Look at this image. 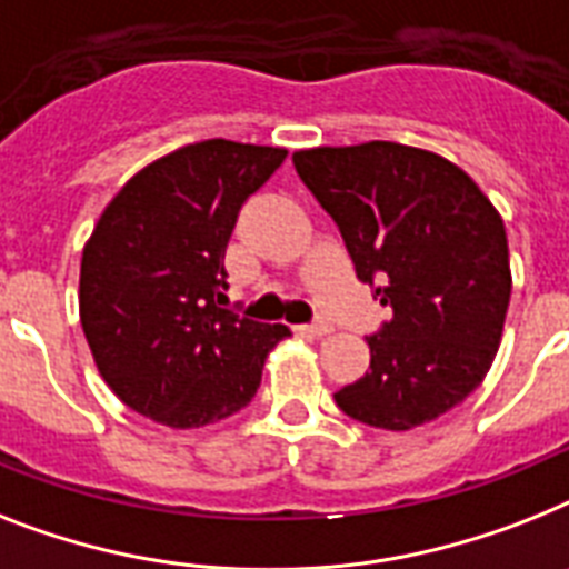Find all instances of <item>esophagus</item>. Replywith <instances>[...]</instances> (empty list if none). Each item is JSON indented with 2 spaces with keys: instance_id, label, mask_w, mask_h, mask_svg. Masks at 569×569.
Wrapping results in <instances>:
<instances>
[{
  "instance_id": "1",
  "label": "esophagus",
  "mask_w": 569,
  "mask_h": 569,
  "mask_svg": "<svg viewBox=\"0 0 569 569\" xmlns=\"http://www.w3.org/2000/svg\"><path fill=\"white\" fill-rule=\"evenodd\" d=\"M296 331H302V335L308 337H326L331 335V326H328V322H313V326H299Z\"/></svg>"
}]
</instances>
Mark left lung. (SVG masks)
Instances as JSON below:
<instances>
[{"label": "left lung", "mask_w": 569, "mask_h": 569, "mask_svg": "<svg viewBox=\"0 0 569 569\" xmlns=\"http://www.w3.org/2000/svg\"><path fill=\"white\" fill-rule=\"evenodd\" d=\"M293 166L340 227L358 279L392 308L369 337V372L335 392L337 407L398 433L439 419L500 349L511 296L500 211L462 168L410 144L308 148Z\"/></svg>", "instance_id": "8db88e82"}]
</instances>
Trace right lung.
Instances as JSON below:
<instances>
[{"label":"right lung","mask_w":569,"mask_h":569,"mask_svg":"<svg viewBox=\"0 0 569 569\" xmlns=\"http://www.w3.org/2000/svg\"><path fill=\"white\" fill-rule=\"evenodd\" d=\"M288 150L206 139L144 166L83 243L78 308L89 351L121 401L173 430L243 410L267 355L290 337L218 308L229 234Z\"/></svg>","instance_id":"right-lung-1"}]
</instances>
